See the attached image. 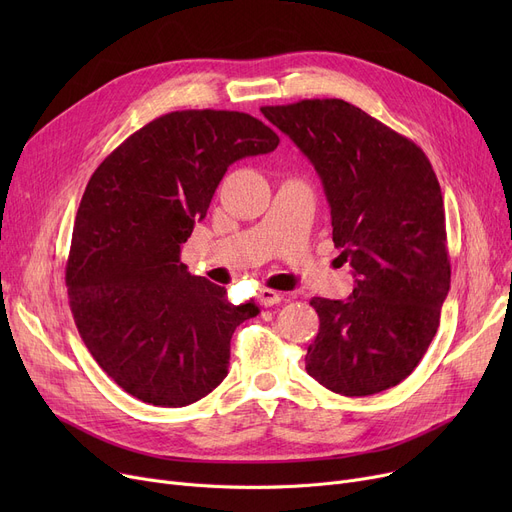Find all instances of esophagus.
<instances>
[{
  "label": "esophagus",
  "instance_id": "esophagus-1",
  "mask_svg": "<svg viewBox=\"0 0 512 512\" xmlns=\"http://www.w3.org/2000/svg\"><path fill=\"white\" fill-rule=\"evenodd\" d=\"M284 297H286L284 292H276V290H270V288H263V290H259L257 301H259L261 307H272V305L282 303Z\"/></svg>",
  "mask_w": 512,
  "mask_h": 512
}]
</instances>
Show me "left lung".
Masks as SVG:
<instances>
[{
	"label": "left lung",
	"instance_id": "obj_1",
	"mask_svg": "<svg viewBox=\"0 0 512 512\" xmlns=\"http://www.w3.org/2000/svg\"><path fill=\"white\" fill-rule=\"evenodd\" d=\"M261 112L315 166L334 245L355 274L346 301L311 299L319 332L307 348V373L342 396L388 390L419 365L450 290L436 172L411 139L342 99Z\"/></svg>",
	"mask_w": 512,
	"mask_h": 512
}]
</instances>
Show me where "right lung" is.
Returning <instances> with one entry per match:
<instances>
[{
    "instance_id": "1",
    "label": "right lung",
    "mask_w": 512,
    "mask_h": 512,
    "mask_svg": "<svg viewBox=\"0 0 512 512\" xmlns=\"http://www.w3.org/2000/svg\"><path fill=\"white\" fill-rule=\"evenodd\" d=\"M278 143L249 114L172 112L130 134L91 176L74 220L68 299L89 353L130 396L178 409L228 375L232 334L259 309L188 274L180 247L228 166Z\"/></svg>"
}]
</instances>
